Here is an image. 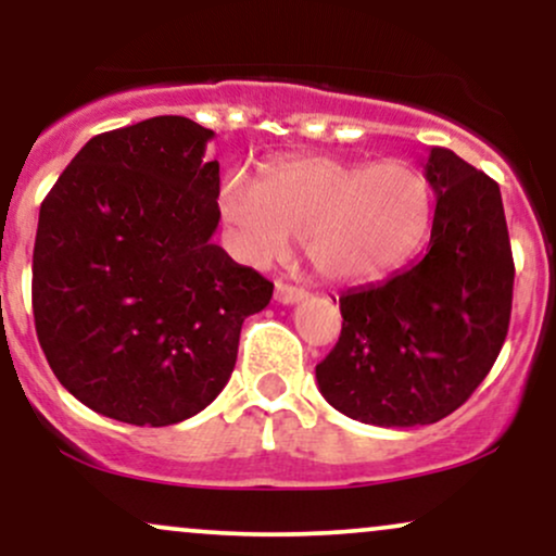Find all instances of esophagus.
I'll return each mask as SVG.
<instances>
[{
	"label": "esophagus",
	"mask_w": 556,
	"mask_h": 556,
	"mask_svg": "<svg viewBox=\"0 0 556 556\" xmlns=\"http://www.w3.org/2000/svg\"><path fill=\"white\" fill-rule=\"evenodd\" d=\"M308 292L300 290V287H292V285H285V282H277V287H274V300L282 305H292V303H300Z\"/></svg>",
	"instance_id": "esophagus-1"
}]
</instances>
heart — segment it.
<instances>
[{"label":"heart","mask_w":556,"mask_h":556,"mask_svg":"<svg viewBox=\"0 0 556 556\" xmlns=\"http://www.w3.org/2000/svg\"><path fill=\"white\" fill-rule=\"evenodd\" d=\"M219 212L248 264H269L290 251L292 238H303L318 277L363 285L416 256L433 198L424 172L405 162L295 156L266 164L258 182L229 172Z\"/></svg>","instance_id":"heart-1"}]
</instances>
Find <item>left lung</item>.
I'll return each instance as SVG.
<instances>
[{"label":"left lung","instance_id":"obj_1","mask_svg":"<svg viewBox=\"0 0 556 556\" xmlns=\"http://www.w3.org/2000/svg\"><path fill=\"white\" fill-rule=\"evenodd\" d=\"M437 208L416 264L340 298L342 334L316 366L324 400L384 429L437 424L486 379L513 311L500 185L455 151L424 164Z\"/></svg>","mask_w":556,"mask_h":556}]
</instances>
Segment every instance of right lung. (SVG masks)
Returning <instances> with one entry per match:
<instances>
[{
	"label": "right lung",
	"mask_w": 556,
	"mask_h": 556,
	"mask_svg": "<svg viewBox=\"0 0 556 556\" xmlns=\"http://www.w3.org/2000/svg\"><path fill=\"white\" fill-rule=\"evenodd\" d=\"M214 130L151 117L101 132L43 198L34 318L60 384L101 416L172 426L212 405L274 285L214 245Z\"/></svg>",
	"instance_id": "obj_1"
}]
</instances>
